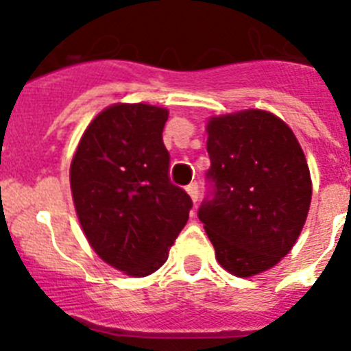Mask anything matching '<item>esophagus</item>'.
Instances as JSON below:
<instances>
[{
  "label": "esophagus",
  "instance_id": "1",
  "mask_svg": "<svg viewBox=\"0 0 351 351\" xmlns=\"http://www.w3.org/2000/svg\"><path fill=\"white\" fill-rule=\"evenodd\" d=\"M187 193H189V196L193 197L194 203H197V197H199V187H197L196 182H193L191 185H187Z\"/></svg>",
  "mask_w": 351,
  "mask_h": 351
}]
</instances>
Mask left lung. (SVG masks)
<instances>
[{
	"mask_svg": "<svg viewBox=\"0 0 351 351\" xmlns=\"http://www.w3.org/2000/svg\"><path fill=\"white\" fill-rule=\"evenodd\" d=\"M208 193L197 217L219 263L237 277L268 270L302 231L311 175L288 125L249 109L208 121Z\"/></svg>",
	"mask_w": 351,
	"mask_h": 351,
	"instance_id": "left-lung-1",
	"label": "left lung"
}]
</instances>
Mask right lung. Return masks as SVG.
I'll use <instances>...</instances> for the list:
<instances>
[{
	"mask_svg": "<svg viewBox=\"0 0 351 351\" xmlns=\"http://www.w3.org/2000/svg\"><path fill=\"white\" fill-rule=\"evenodd\" d=\"M167 109L117 104L88 125L70 164L75 212L106 263L134 277L167 260L193 199L169 180Z\"/></svg>",
	"mask_w": 351,
	"mask_h": 351,
	"instance_id": "obj_1",
	"label": "right lung"
}]
</instances>
